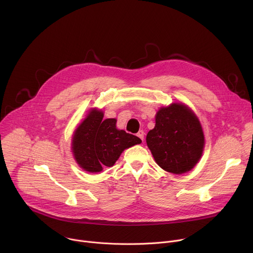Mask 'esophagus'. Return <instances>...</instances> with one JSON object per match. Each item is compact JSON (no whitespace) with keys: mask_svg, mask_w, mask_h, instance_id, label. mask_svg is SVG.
<instances>
[{"mask_svg":"<svg viewBox=\"0 0 253 253\" xmlns=\"http://www.w3.org/2000/svg\"><path fill=\"white\" fill-rule=\"evenodd\" d=\"M144 134H145V133H144V131H143V130H140V131L137 133V136L143 141V140H144Z\"/></svg>","mask_w":253,"mask_h":253,"instance_id":"esophagus-1","label":"esophagus"}]
</instances>
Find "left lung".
<instances>
[{"instance_id":"1","label":"left lung","mask_w":253,"mask_h":253,"mask_svg":"<svg viewBox=\"0 0 253 253\" xmlns=\"http://www.w3.org/2000/svg\"><path fill=\"white\" fill-rule=\"evenodd\" d=\"M155 122L146 142L156 163L173 174L190 171L204 149V134L197 116L186 105L172 103L160 108Z\"/></svg>"}]
</instances>
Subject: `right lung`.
<instances>
[{"label":"right lung","instance_id":"1","mask_svg":"<svg viewBox=\"0 0 253 253\" xmlns=\"http://www.w3.org/2000/svg\"><path fill=\"white\" fill-rule=\"evenodd\" d=\"M101 110L92 109L78 126L72 140V151L79 166L96 173L111 167L121 153L142 141L135 135L116 128L117 120L103 119Z\"/></svg>","mask_w":253,"mask_h":253}]
</instances>
